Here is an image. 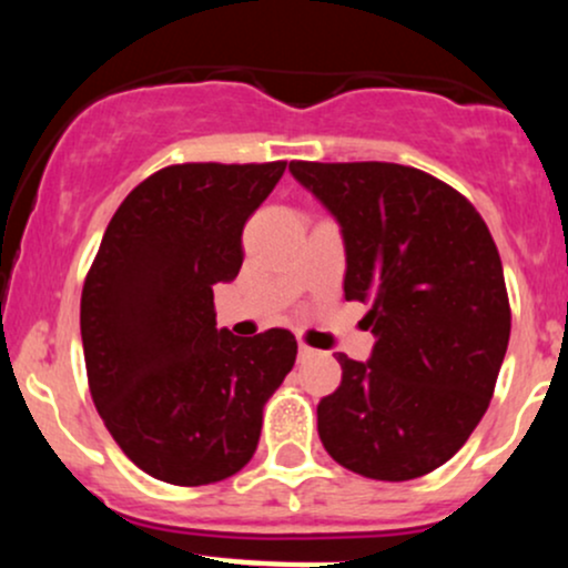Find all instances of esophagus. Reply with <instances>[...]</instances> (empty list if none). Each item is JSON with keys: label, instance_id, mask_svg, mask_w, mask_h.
<instances>
[{"label": "esophagus", "instance_id": "esophagus-1", "mask_svg": "<svg viewBox=\"0 0 568 568\" xmlns=\"http://www.w3.org/2000/svg\"><path fill=\"white\" fill-rule=\"evenodd\" d=\"M315 355H317V349L306 347L304 342H298V361H310V357H315Z\"/></svg>", "mask_w": 568, "mask_h": 568}]
</instances>
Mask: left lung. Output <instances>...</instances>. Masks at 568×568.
<instances>
[{"mask_svg": "<svg viewBox=\"0 0 568 568\" xmlns=\"http://www.w3.org/2000/svg\"><path fill=\"white\" fill-rule=\"evenodd\" d=\"M342 224L344 298L371 304V361L336 352L317 433L342 467L410 480L446 465L491 400L510 342L497 245L473 202L395 162H291Z\"/></svg>", "mask_w": 568, "mask_h": 568, "instance_id": "obj_1", "label": "left lung"}]
</instances>
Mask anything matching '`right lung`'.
I'll return each mask as SVG.
<instances>
[{
  "label": "right lung",
  "mask_w": 568,
  "mask_h": 568,
  "mask_svg": "<svg viewBox=\"0 0 568 568\" xmlns=\"http://www.w3.org/2000/svg\"><path fill=\"white\" fill-rule=\"evenodd\" d=\"M285 162H184L141 181L84 277L80 328L93 403L135 467L207 486L256 454L264 406L296 363V336L216 328L213 285L243 266V226Z\"/></svg>",
  "instance_id": "right-lung-1"
}]
</instances>
